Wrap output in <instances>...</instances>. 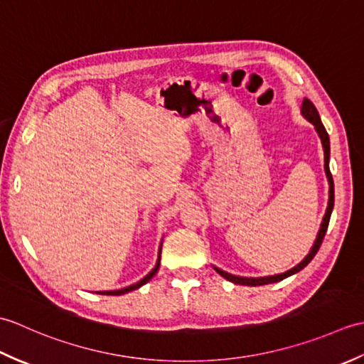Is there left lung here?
<instances>
[{"label":"left lung","mask_w":364,"mask_h":364,"mask_svg":"<svg viewBox=\"0 0 364 364\" xmlns=\"http://www.w3.org/2000/svg\"><path fill=\"white\" fill-rule=\"evenodd\" d=\"M301 114H304V117L306 120H310L313 125L316 127V131L319 133V137L322 141V146H323V156H326V164H323V167H326V173H327V178H328V184H330V197H328V206H327V211H326V215H323V220H322V225H321V230L318 233V237H316V242L313 245L311 252L306 255V258L300 262V264H297L294 269L288 270V272L284 274H280V275H274V277H262V278H245V277H236V275H231L228 272H223V270L215 267V270H218V274H220L223 278H227L228 282L231 283H236V284H245V286H261V284H269V283H275V282H282L283 278L289 277L292 274L299 272V270L304 269L308 262H310L314 255L318 253L319 247L323 241V236H326L327 233V228H328V222H330V215H331V210H333V203H335V189H333V178H331V173H330V167H328V159H330V139H328V134L326 128H323L322 122H321V117H319V112L318 109H316V106L310 102V100L305 98L304 100V105H301Z\"/></svg>","instance_id":"left-lung-1"}]
</instances>
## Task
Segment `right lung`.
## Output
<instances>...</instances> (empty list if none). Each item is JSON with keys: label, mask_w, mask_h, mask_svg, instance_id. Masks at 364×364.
<instances>
[{"label": "right lung", "mask_w": 364, "mask_h": 364, "mask_svg": "<svg viewBox=\"0 0 364 364\" xmlns=\"http://www.w3.org/2000/svg\"><path fill=\"white\" fill-rule=\"evenodd\" d=\"M161 252V250H159ZM159 259H161V257H159ZM159 259H158V262H156V266H154V269L151 270V272L146 275V277H144L141 282L139 283H136V284H131V286H128V288H123V289H119V291H105V292H100V294H105V296H122V294H127V292H131V291H134V289H137V288H141L142 284H145L146 282H150L151 280V277L158 272V269H159Z\"/></svg>", "instance_id": "1"}]
</instances>
